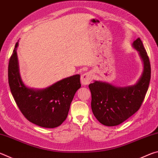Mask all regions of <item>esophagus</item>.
Listing matches in <instances>:
<instances>
[{"label": "esophagus", "mask_w": 158, "mask_h": 158, "mask_svg": "<svg viewBox=\"0 0 158 158\" xmlns=\"http://www.w3.org/2000/svg\"><path fill=\"white\" fill-rule=\"evenodd\" d=\"M93 79V74L91 73H86L82 74L81 77V82L83 85H88L91 82Z\"/></svg>", "instance_id": "34e87169"}]
</instances>
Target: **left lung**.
<instances>
[{"instance_id":"1","label":"left lung","mask_w":158,"mask_h":158,"mask_svg":"<svg viewBox=\"0 0 158 158\" xmlns=\"http://www.w3.org/2000/svg\"><path fill=\"white\" fill-rule=\"evenodd\" d=\"M132 45L143 63V73L137 84L117 87L95 81L89 85L93 113L99 122L106 126L118 125L135 114L142 105L148 89L151 69L148 54L139 37Z\"/></svg>"}]
</instances>
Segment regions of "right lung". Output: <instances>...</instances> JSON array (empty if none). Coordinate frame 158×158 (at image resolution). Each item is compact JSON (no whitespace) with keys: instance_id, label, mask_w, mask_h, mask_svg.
<instances>
[{"instance_id":"add662e5","label":"right lung","mask_w":158,"mask_h":158,"mask_svg":"<svg viewBox=\"0 0 158 158\" xmlns=\"http://www.w3.org/2000/svg\"><path fill=\"white\" fill-rule=\"evenodd\" d=\"M15 44L8 65V82L19 109L29 121L38 126L54 128L68 116L74 94L80 87V75L58 81L44 89H29L21 81Z\"/></svg>"}]
</instances>
